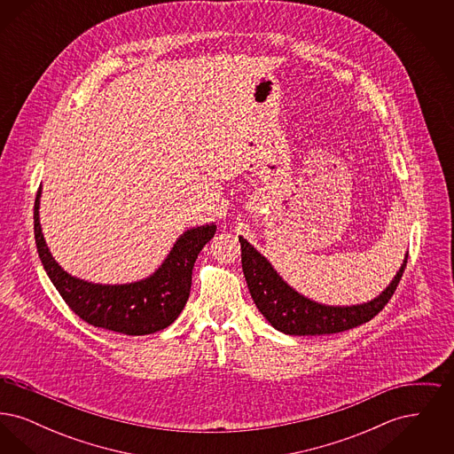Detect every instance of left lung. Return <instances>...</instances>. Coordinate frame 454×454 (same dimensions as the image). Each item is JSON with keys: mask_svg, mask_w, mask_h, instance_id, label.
Segmentation results:
<instances>
[{"mask_svg": "<svg viewBox=\"0 0 454 454\" xmlns=\"http://www.w3.org/2000/svg\"><path fill=\"white\" fill-rule=\"evenodd\" d=\"M238 239L241 245V267L252 300L265 320L287 335L339 333L366 324L391 300L409 259L407 254L395 279L372 301L354 306H326L311 301L294 291L291 286H287V282L282 281L269 260L262 257L245 238L239 237Z\"/></svg>", "mask_w": 454, "mask_h": 454, "instance_id": "left-lung-1", "label": "left lung"}]
</instances>
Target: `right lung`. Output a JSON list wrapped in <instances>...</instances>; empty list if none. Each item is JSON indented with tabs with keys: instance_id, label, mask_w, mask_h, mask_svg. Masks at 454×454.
Instances as JSON below:
<instances>
[{
	"instance_id": "1",
	"label": "right lung",
	"mask_w": 454,
	"mask_h": 454,
	"mask_svg": "<svg viewBox=\"0 0 454 454\" xmlns=\"http://www.w3.org/2000/svg\"><path fill=\"white\" fill-rule=\"evenodd\" d=\"M41 187L34 206L37 252L49 279L66 304L87 324L126 335H148L172 325L191 294L192 269L204 245L215 237L216 224L187 230L173 245L161 267L143 281L93 284L65 272L51 255L39 223Z\"/></svg>"
}]
</instances>
